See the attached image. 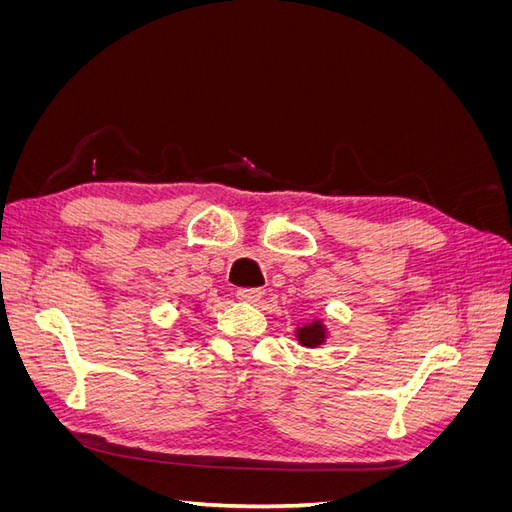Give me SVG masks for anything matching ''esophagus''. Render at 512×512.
Listing matches in <instances>:
<instances>
[{
	"label": "esophagus",
	"instance_id": "1",
	"mask_svg": "<svg viewBox=\"0 0 512 512\" xmlns=\"http://www.w3.org/2000/svg\"><path fill=\"white\" fill-rule=\"evenodd\" d=\"M262 297L260 288H239L237 290V299L243 303H258Z\"/></svg>",
	"mask_w": 512,
	"mask_h": 512
}]
</instances>
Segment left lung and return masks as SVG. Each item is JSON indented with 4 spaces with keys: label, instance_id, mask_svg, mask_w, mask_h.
I'll return each instance as SVG.
<instances>
[{
    "label": "left lung",
    "instance_id": "8db88e82",
    "mask_svg": "<svg viewBox=\"0 0 512 512\" xmlns=\"http://www.w3.org/2000/svg\"><path fill=\"white\" fill-rule=\"evenodd\" d=\"M327 327H324L322 318H316V320H309L305 324H299L297 327V339L301 346H307V348H318L322 346L324 342H327Z\"/></svg>",
    "mask_w": 512,
    "mask_h": 512
}]
</instances>
